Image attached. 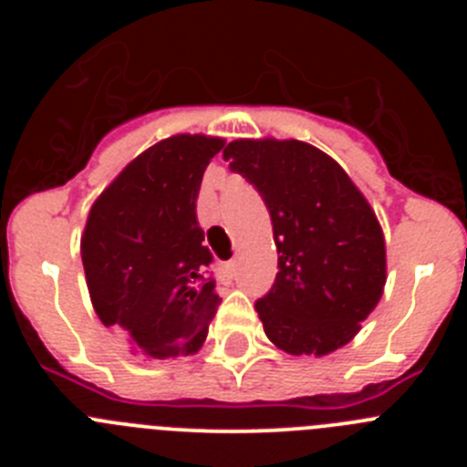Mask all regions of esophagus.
<instances>
[{"mask_svg": "<svg viewBox=\"0 0 467 467\" xmlns=\"http://www.w3.org/2000/svg\"><path fill=\"white\" fill-rule=\"evenodd\" d=\"M224 274L229 275V278H234V275H236V259H231V262L224 264Z\"/></svg>", "mask_w": 467, "mask_h": 467, "instance_id": "esophagus-1", "label": "esophagus"}]
</instances>
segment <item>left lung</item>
<instances>
[{
	"label": "left lung",
	"instance_id": "1",
	"mask_svg": "<svg viewBox=\"0 0 467 467\" xmlns=\"http://www.w3.org/2000/svg\"><path fill=\"white\" fill-rule=\"evenodd\" d=\"M224 159L274 224L278 274L254 301L266 337L292 356L346 346L386 285L377 214L337 161L299 140H236Z\"/></svg>",
	"mask_w": 467,
	"mask_h": 467
}]
</instances>
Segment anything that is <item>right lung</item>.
Wrapping results in <instances>:
<instances>
[{
    "instance_id": "1",
    "label": "right lung",
    "mask_w": 467,
    "mask_h": 467,
    "mask_svg": "<svg viewBox=\"0 0 467 467\" xmlns=\"http://www.w3.org/2000/svg\"><path fill=\"white\" fill-rule=\"evenodd\" d=\"M222 147L205 135L154 144L102 192L86 222L81 259L95 313L156 360L196 353L220 306L196 198Z\"/></svg>"
}]
</instances>
